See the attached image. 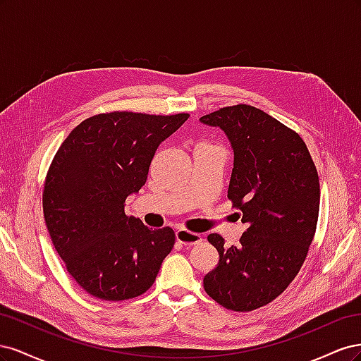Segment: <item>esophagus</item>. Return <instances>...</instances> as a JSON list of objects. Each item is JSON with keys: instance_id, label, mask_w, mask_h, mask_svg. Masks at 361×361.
I'll return each instance as SVG.
<instances>
[{"instance_id": "obj_1", "label": "esophagus", "mask_w": 361, "mask_h": 361, "mask_svg": "<svg viewBox=\"0 0 361 361\" xmlns=\"http://www.w3.org/2000/svg\"><path fill=\"white\" fill-rule=\"evenodd\" d=\"M176 241L183 245H195V244L202 243L203 238L199 233L188 232V231H185V228H179V231L176 232Z\"/></svg>"}]
</instances>
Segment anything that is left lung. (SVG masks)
<instances>
[{"label": "left lung", "mask_w": 361, "mask_h": 361, "mask_svg": "<svg viewBox=\"0 0 361 361\" xmlns=\"http://www.w3.org/2000/svg\"><path fill=\"white\" fill-rule=\"evenodd\" d=\"M200 122L231 141L227 197L247 224L238 245L207 236L220 260L203 286L223 307L251 312L276 300L304 264L319 214L318 171L302 138L256 106H226Z\"/></svg>", "instance_id": "8db88e82"}]
</instances>
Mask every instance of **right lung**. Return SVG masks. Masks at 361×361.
<instances>
[{"mask_svg": "<svg viewBox=\"0 0 361 361\" xmlns=\"http://www.w3.org/2000/svg\"><path fill=\"white\" fill-rule=\"evenodd\" d=\"M188 117L97 114L76 126L54 157L43 215L69 274L93 297L122 301L154 285L174 232L150 231L125 214L123 203L146 183L158 146Z\"/></svg>", "mask_w": 361, "mask_h": 361, "instance_id": "obj_1", "label": "right lung"}]
</instances>
